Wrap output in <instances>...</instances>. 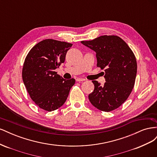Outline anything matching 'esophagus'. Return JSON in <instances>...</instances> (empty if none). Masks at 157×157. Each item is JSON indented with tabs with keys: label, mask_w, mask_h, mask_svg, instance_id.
Segmentation results:
<instances>
[{
	"label": "esophagus",
	"mask_w": 157,
	"mask_h": 157,
	"mask_svg": "<svg viewBox=\"0 0 157 157\" xmlns=\"http://www.w3.org/2000/svg\"><path fill=\"white\" fill-rule=\"evenodd\" d=\"M84 80H86L84 78H76V81L77 82H81V81H84Z\"/></svg>",
	"instance_id": "1"
}]
</instances>
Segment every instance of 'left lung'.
I'll list each match as a JSON object with an SVG mask.
<instances>
[{"instance_id":"left-lung-1","label":"left lung","mask_w":157,"mask_h":157,"mask_svg":"<svg viewBox=\"0 0 157 157\" xmlns=\"http://www.w3.org/2000/svg\"><path fill=\"white\" fill-rule=\"evenodd\" d=\"M81 43L96 53L97 67L105 69V82L101 86L92 80L94 91L89 94L92 105L109 112L119 107L130 96L137 74L136 57L121 38L103 35Z\"/></svg>"}]
</instances>
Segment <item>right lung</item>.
I'll list each match as a JSON object with an SVG mask.
<instances>
[{
    "instance_id": "right-lung-1",
    "label": "right lung",
    "mask_w": 157,
    "mask_h": 157,
    "mask_svg": "<svg viewBox=\"0 0 157 157\" xmlns=\"http://www.w3.org/2000/svg\"><path fill=\"white\" fill-rule=\"evenodd\" d=\"M72 44L54 39L37 43L28 53L22 78L32 100L47 111L56 110L67 99L75 80H65L55 69L64 63Z\"/></svg>"
}]
</instances>
